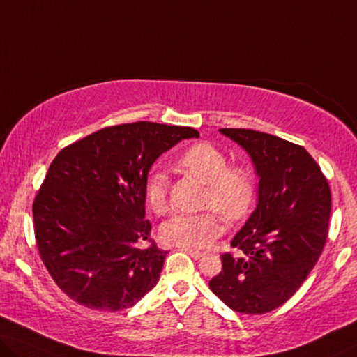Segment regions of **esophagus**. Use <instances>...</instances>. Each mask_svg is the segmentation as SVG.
<instances>
[{"label": "esophagus", "instance_id": "34e87169", "mask_svg": "<svg viewBox=\"0 0 357 357\" xmlns=\"http://www.w3.org/2000/svg\"><path fill=\"white\" fill-rule=\"evenodd\" d=\"M181 250H183V252H185L188 255H190V257H192L194 259H200L205 255V253L197 252V250H190V248H181Z\"/></svg>", "mask_w": 357, "mask_h": 357}]
</instances>
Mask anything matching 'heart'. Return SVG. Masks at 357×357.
<instances>
[{
	"mask_svg": "<svg viewBox=\"0 0 357 357\" xmlns=\"http://www.w3.org/2000/svg\"><path fill=\"white\" fill-rule=\"evenodd\" d=\"M176 167L205 184L202 206L213 208L226 221H237L245 216L253 200V179L248 169L229 167L226 153L208 142H197L181 152ZM168 179L155 172L146 181V199L151 208L158 213L167 210ZM221 232L218 218L211 213L174 215L160 227V237L169 245L181 248H204Z\"/></svg>",
	"mask_w": 357,
	"mask_h": 357,
	"instance_id": "heart-1",
	"label": "heart"
}]
</instances>
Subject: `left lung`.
Wrapping results in <instances>:
<instances>
[{
    "instance_id": "8db88e82",
    "label": "left lung",
    "mask_w": 357,
    "mask_h": 357,
    "mask_svg": "<svg viewBox=\"0 0 357 357\" xmlns=\"http://www.w3.org/2000/svg\"><path fill=\"white\" fill-rule=\"evenodd\" d=\"M220 132L248 153L259 181L257 208L231 241L243 255H222L210 289L232 311L264 314L295 295L321 257L331 188L305 147L243 128Z\"/></svg>"
}]
</instances>
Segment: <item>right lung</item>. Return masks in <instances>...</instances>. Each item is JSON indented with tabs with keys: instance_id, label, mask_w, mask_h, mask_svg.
Returning a JSON list of instances; mask_svg holds the SVG:
<instances>
[{
	"instance_id": "1",
	"label": "right lung",
	"mask_w": 357,
	"mask_h": 357,
	"mask_svg": "<svg viewBox=\"0 0 357 357\" xmlns=\"http://www.w3.org/2000/svg\"><path fill=\"white\" fill-rule=\"evenodd\" d=\"M190 137L199 131L136 121L102 128L52 160L33 202L36 245L57 287L78 305L123 311L157 285L168 252L149 238L147 174Z\"/></svg>"
}]
</instances>
